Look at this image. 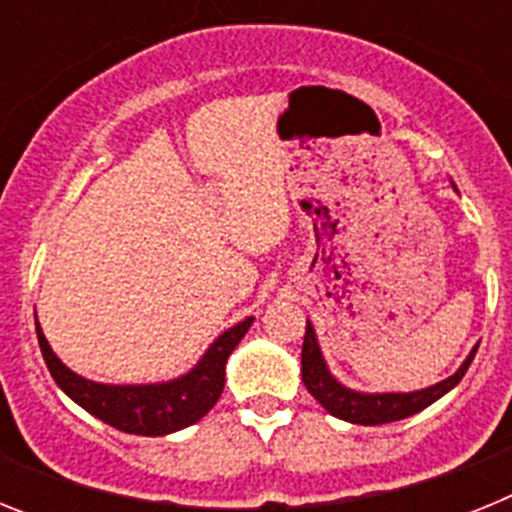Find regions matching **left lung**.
<instances>
[{
	"instance_id": "obj_1",
	"label": "left lung",
	"mask_w": 512,
	"mask_h": 512,
	"mask_svg": "<svg viewBox=\"0 0 512 512\" xmlns=\"http://www.w3.org/2000/svg\"><path fill=\"white\" fill-rule=\"evenodd\" d=\"M477 346L472 348V354L467 361L459 366V372L451 374L449 379L433 384L428 390L418 392H384V395H366V392H354L343 387L325 366L323 354H320L318 338L315 330L307 323L305 328V343H302V382H305L307 392L336 418L348 420L356 425H382L392 423V420L410 418V415L420 413L428 405L443 397L449 390H454L461 377L467 374L469 364H472Z\"/></svg>"
}]
</instances>
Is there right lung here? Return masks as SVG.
<instances>
[{
	"mask_svg": "<svg viewBox=\"0 0 512 512\" xmlns=\"http://www.w3.org/2000/svg\"><path fill=\"white\" fill-rule=\"evenodd\" d=\"M251 323L253 318H246L225 330L223 336L207 348V354L192 372L161 384H99L79 377L53 354L38 320H35V330H38V343L48 372L76 405L122 433L166 436V433L182 431L187 425L197 423L215 408V402L223 395L228 356L246 336Z\"/></svg>",
	"mask_w": 512,
	"mask_h": 512,
	"instance_id": "right-lung-1",
	"label": "right lung"
}]
</instances>
